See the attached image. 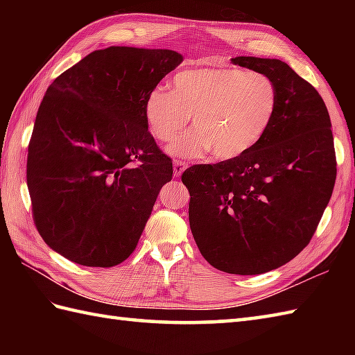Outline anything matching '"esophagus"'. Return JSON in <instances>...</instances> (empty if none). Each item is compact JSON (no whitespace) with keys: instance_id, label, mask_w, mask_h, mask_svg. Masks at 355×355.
I'll use <instances>...</instances> for the list:
<instances>
[{"instance_id":"1","label":"esophagus","mask_w":355,"mask_h":355,"mask_svg":"<svg viewBox=\"0 0 355 355\" xmlns=\"http://www.w3.org/2000/svg\"><path fill=\"white\" fill-rule=\"evenodd\" d=\"M186 163L182 160H173V177H182V173L186 169Z\"/></svg>"}]
</instances>
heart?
Here are the masks:
<instances>
[{"instance_id": "1", "label": "heart", "mask_w": 355, "mask_h": 355, "mask_svg": "<svg viewBox=\"0 0 355 355\" xmlns=\"http://www.w3.org/2000/svg\"><path fill=\"white\" fill-rule=\"evenodd\" d=\"M279 108L276 82L236 67H195L177 73L172 89L158 85L143 102V116L157 140L169 141L191 120L193 128L172 143L169 154L233 160L266 137Z\"/></svg>"}]
</instances>
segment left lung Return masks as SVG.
I'll list each match as a JSON object with an SVG mask.
<instances>
[{"mask_svg": "<svg viewBox=\"0 0 355 355\" xmlns=\"http://www.w3.org/2000/svg\"><path fill=\"white\" fill-rule=\"evenodd\" d=\"M232 64L267 74L279 108L250 153L182 175L191 193L189 224L210 266L232 275H261L304 250L336 183L331 120L320 94L279 59L236 56Z\"/></svg>", "mask_w": 355, "mask_h": 355, "instance_id": "1", "label": "left lung"}]
</instances>
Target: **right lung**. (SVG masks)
Returning <instances> with one entry per match:
<instances>
[{"mask_svg": "<svg viewBox=\"0 0 355 355\" xmlns=\"http://www.w3.org/2000/svg\"><path fill=\"white\" fill-rule=\"evenodd\" d=\"M182 62L173 50L112 45L47 88L28 145L27 186L51 250L102 268L135 250L173 172L148 131L143 102Z\"/></svg>", "mask_w": 355, "mask_h": 355, "instance_id": "right-lung-1", "label": "right lung"}]
</instances>
